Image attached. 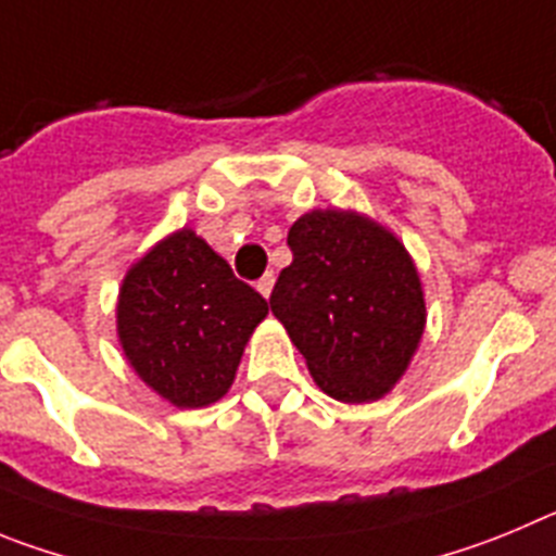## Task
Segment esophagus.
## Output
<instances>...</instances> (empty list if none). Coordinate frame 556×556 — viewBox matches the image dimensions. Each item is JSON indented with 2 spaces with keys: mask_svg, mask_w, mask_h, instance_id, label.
I'll list each match as a JSON object with an SVG mask.
<instances>
[{
  "mask_svg": "<svg viewBox=\"0 0 556 556\" xmlns=\"http://www.w3.org/2000/svg\"><path fill=\"white\" fill-rule=\"evenodd\" d=\"M257 290H260V296H271V290H274V274H266V277H260L257 279Z\"/></svg>",
  "mask_w": 556,
  "mask_h": 556,
  "instance_id": "obj_1",
  "label": "esophagus"
}]
</instances>
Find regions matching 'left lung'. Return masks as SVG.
Returning <instances> with one entry per match:
<instances>
[{"mask_svg":"<svg viewBox=\"0 0 556 556\" xmlns=\"http://www.w3.org/2000/svg\"><path fill=\"white\" fill-rule=\"evenodd\" d=\"M288 247L293 263L274 285L271 313L327 396L377 402L407 371L427 327L413 257L354 210L304 213Z\"/></svg>","mask_w":556,"mask_h":556,"instance_id":"left-lung-1","label":"left lung"}]
</instances>
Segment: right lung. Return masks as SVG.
Returning a JSON list of instances; mask_svg holds the SVG:
<instances>
[{
	"mask_svg": "<svg viewBox=\"0 0 556 556\" xmlns=\"http://www.w3.org/2000/svg\"><path fill=\"white\" fill-rule=\"evenodd\" d=\"M268 302L193 229H177L127 271L116 329L135 374L174 407L218 402Z\"/></svg>",
	"mask_w": 556,
	"mask_h": 556,
	"instance_id": "add662e5",
	"label": "right lung"
}]
</instances>
